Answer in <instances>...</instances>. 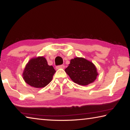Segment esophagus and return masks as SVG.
<instances>
[{"mask_svg": "<svg viewBox=\"0 0 130 130\" xmlns=\"http://www.w3.org/2000/svg\"><path fill=\"white\" fill-rule=\"evenodd\" d=\"M65 68V66L64 65H58L56 67V69H64Z\"/></svg>", "mask_w": 130, "mask_h": 130, "instance_id": "34e87169", "label": "esophagus"}]
</instances>
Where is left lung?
<instances>
[{"label":"left lung","instance_id":"obj_1","mask_svg":"<svg viewBox=\"0 0 130 130\" xmlns=\"http://www.w3.org/2000/svg\"><path fill=\"white\" fill-rule=\"evenodd\" d=\"M65 71L73 82L80 85H87L92 83L98 75L93 63L81 57L72 59Z\"/></svg>","mask_w":130,"mask_h":130}]
</instances>
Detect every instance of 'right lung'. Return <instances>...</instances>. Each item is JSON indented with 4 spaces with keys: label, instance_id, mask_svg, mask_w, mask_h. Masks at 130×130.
I'll return each mask as SVG.
<instances>
[{
    "label": "right lung",
    "instance_id": "obj_1",
    "mask_svg": "<svg viewBox=\"0 0 130 130\" xmlns=\"http://www.w3.org/2000/svg\"><path fill=\"white\" fill-rule=\"evenodd\" d=\"M56 72L53 66H49L45 57H38L28 61L23 72V78L30 86L40 88L51 82Z\"/></svg>",
    "mask_w": 130,
    "mask_h": 130
}]
</instances>
